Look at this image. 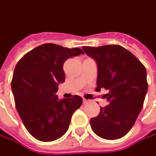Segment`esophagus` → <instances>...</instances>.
I'll use <instances>...</instances> for the list:
<instances>
[{
  "label": "esophagus",
  "instance_id": "34e87169",
  "mask_svg": "<svg viewBox=\"0 0 156 156\" xmlns=\"http://www.w3.org/2000/svg\"><path fill=\"white\" fill-rule=\"evenodd\" d=\"M89 102V100H87V99H86V98H83V104H87Z\"/></svg>",
  "mask_w": 156,
  "mask_h": 156
}]
</instances>
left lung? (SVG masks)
Here are the masks:
<instances>
[{
	"mask_svg": "<svg viewBox=\"0 0 156 156\" xmlns=\"http://www.w3.org/2000/svg\"><path fill=\"white\" fill-rule=\"evenodd\" d=\"M84 51L98 64L96 91L108 90L109 105L101 108L90 124L98 137L115 140L132 129L141 111L148 90L144 65L119 45L83 47Z\"/></svg>",
	"mask_w": 156,
	"mask_h": 156,
	"instance_id": "left-lung-1",
	"label": "left lung"
}]
</instances>
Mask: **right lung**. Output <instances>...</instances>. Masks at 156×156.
<instances>
[{
	"label": "right lung",
	"instance_id": "1",
	"mask_svg": "<svg viewBox=\"0 0 156 156\" xmlns=\"http://www.w3.org/2000/svg\"><path fill=\"white\" fill-rule=\"evenodd\" d=\"M81 53L80 48L46 43L27 52L16 65L11 82L15 106L27 131L37 140L62 137L82 105L78 95L59 100L56 94L65 80L64 63Z\"/></svg>",
	"mask_w": 156,
	"mask_h": 156
}]
</instances>
